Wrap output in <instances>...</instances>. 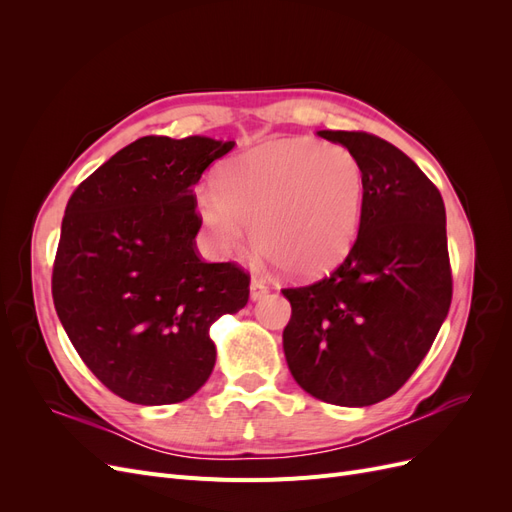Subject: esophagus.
<instances>
[{
	"label": "esophagus",
	"instance_id": "1",
	"mask_svg": "<svg viewBox=\"0 0 512 512\" xmlns=\"http://www.w3.org/2000/svg\"><path fill=\"white\" fill-rule=\"evenodd\" d=\"M267 292H269L267 282L262 280V277H252V282H250V297H252V301L262 299Z\"/></svg>",
	"mask_w": 512,
	"mask_h": 512
}]
</instances>
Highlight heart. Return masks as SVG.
Here are the masks:
<instances>
[{
	"label": "heart",
	"instance_id": "obj_1",
	"mask_svg": "<svg viewBox=\"0 0 512 512\" xmlns=\"http://www.w3.org/2000/svg\"><path fill=\"white\" fill-rule=\"evenodd\" d=\"M365 170L344 145L282 138L228 162L196 190V211L220 254H237L252 226L256 250L297 277L333 269L361 228Z\"/></svg>",
	"mask_w": 512,
	"mask_h": 512
}]
</instances>
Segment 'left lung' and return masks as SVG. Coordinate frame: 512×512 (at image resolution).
<instances>
[{
	"instance_id": "8db88e82",
	"label": "left lung",
	"mask_w": 512,
	"mask_h": 512,
	"mask_svg": "<svg viewBox=\"0 0 512 512\" xmlns=\"http://www.w3.org/2000/svg\"><path fill=\"white\" fill-rule=\"evenodd\" d=\"M365 170L361 228L322 280L284 288L292 314L284 354L312 397L363 408L408 382L453 299L440 190L404 151L367 132L320 130Z\"/></svg>"
}]
</instances>
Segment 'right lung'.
I'll return each instance as SVG.
<instances>
[{
    "instance_id": "1",
    "label": "right lung",
    "mask_w": 512,
    "mask_h": 512,
    "mask_svg": "<svg viewBox=\"0 0 512 512\" xmlns=\"http://www.w3.org/2000/svg\"><path fill=\"white\" fill-rule=\"evenodd\" d=\"M235 147L207 136H143L68 200L53 303L108 391L141 406L192 397L215 365L211 324L250 299L237 262H205L194 185Z\"/></svg>"
}]
</instances>
